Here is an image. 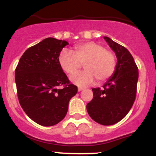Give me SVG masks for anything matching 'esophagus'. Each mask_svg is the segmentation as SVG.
Segmentation results:
<instances>
[{
    "label": "esophagus",
    "mask_w": 156,
    "mask_h": 156,
    "mask_svg": "<svg viewBox=\"0 0 156 156\" xmlns=\"http://www.w3.org/2000/svg\"><path fill=\"white\" fill-rule=\"evenodd\" d=\"M83 89H84V88H78V91H83Z\"/></svg>",
    "instance_id": "obj_1"
}]
</instances>
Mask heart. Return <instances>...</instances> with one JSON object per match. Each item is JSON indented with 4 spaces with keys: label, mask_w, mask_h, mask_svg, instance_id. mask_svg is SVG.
Returning <instances> with one entry per match:
<instances>
[{
    "label": "heart",
    "mask_w": 156,
    "mask_h": 156,
    "mask_svg": "<svg viewBox=\"0 0 156 156\" xmlns=\"http://www.w3.org/2000/svg\"><path fill=\"white\" fill-rule=\"evenodd\" d=\"M84 63L85 71L70 76L73 84L79 87L88 86L94 82L106 81L113 75L116 67V58L112 51L94 41L76 45L73 53L63 50L58 56V64L63 71L72 74Z\"/></svg>",
    "instance_id": "heart-1"
}]
</instances>
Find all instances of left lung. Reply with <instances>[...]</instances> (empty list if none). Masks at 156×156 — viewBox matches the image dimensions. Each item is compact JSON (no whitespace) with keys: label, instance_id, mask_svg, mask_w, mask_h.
<instances>
[{"label":"left lung","instance_id":"8db88e82","mask_svg":"<svg viewBox=\"0 0 156 156\" xmlns=\"http://www.w3.org/2000/svg\"><path fill=\"white\" fill-rule=\"evenodd\" d=\"M103 38L115 53L118 61L113 75L103 88H92L94 98L86 108L95 122L110 126L121 120L131 109L136 97L138 70L126 48L107 36Z\"/></svg>","mask_w":156,"mask_h":156}]
</instances>
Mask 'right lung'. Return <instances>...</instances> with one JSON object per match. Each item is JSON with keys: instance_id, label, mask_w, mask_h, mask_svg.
Masks as SVG:
<instances>
[{"instance_id": "obj_1", "label": "right lung", "mask_w": 156, "mask_h": 156, "mask_svg": "<svg viewBox=\"0 0 156 156\" xmlns=\"http://www.w3.org/2000/svg\"><path fill=\"white\" fill-rule=\"evenodd\" d=\"M65 40L47 38L24 52L15 71L18 98L30 118L51 126L63 120L70 100L77 93L58 64ZM60 85L64 88L58 89Z\"/></svg>"}]
</instances>
